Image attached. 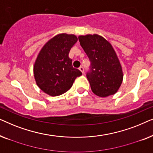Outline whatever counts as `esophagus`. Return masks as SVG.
I'll list each match as a JSON object with an SVG mask.
<instances>
[{"mask_svg": "<svg viewBox=\"0 0 153 153\" xmlns=\"http://www.w3.org/2000/svg\"><path fill=\"white\" fill-rule=\"evenodd\" d=\"M79 70H80V71H81V72H82V73H83V72H84V68H83V67H82V66H81V67H80V68H79Z\"/></svg>", "mask_w": 153, "mask_h": 153, "instance_id": "esophagus-1", "label": "esophagus"}]
</instances>
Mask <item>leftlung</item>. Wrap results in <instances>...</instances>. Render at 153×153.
<instances>
[{"label": "left lung", "instance_id": "left-lung-1", "mask_svg": "<svg viewBox=\"0 0 153 153\" xmlns=\"http://www.w3.org/2000/svg\"><path fill=\"white\" fill-rule=\"evenodd\" d=\"M79 40L91 61L86 76L93 93L101 97L114 95L122 84L123 72L112 45L97 34L80 35Z\"/></svg>", "mask_w": 153, "mask_h": 153}]
</instances>
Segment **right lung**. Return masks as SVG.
Returning <instances> with one entry per match:
<instances>
[{"label": "right lung", "instance_id": "add662e5", "mask_svg": "<svg viewBox=\"0 0 153 153\" xmlns=\"http://www.w3.org/2000/svg\"><path fill=\"white\" fill-rule=\"evenodd\" d=\"M78 38L75 35L60 33L50 39L35 60L33 73L39 88L50 96L62 95L70 89L82 73L72 67L69 52Z\"/></svg>", "mask_w": 153, "mask_h": 153}]
</instances>
